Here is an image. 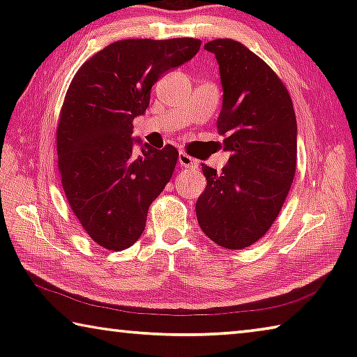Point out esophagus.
<instances>
[{"label":"esophagus","instance_id":"34e87169","mask_svg":"<svg viewBox=\"0 0 357 357\" xmlns=\"http://www.w3.org/2000/svg\"><path fill=\"white\" fill-rule=\"evenodd\" d=\"M178 162H179V165L183 167V168H197V167H198L197 160L193 159V157L187 155L185 153H179V155H178Z\"/></svg>","mask_w":357,"mask_h":357}]
</instances>
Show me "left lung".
Segmentation results:
<instances>
[{"instance_id": "1", "label": "left lung", "mask_w": 357, "mask_h": 357, "mask_svg": "<svg viewBox=\"0 0 357 357\" xmlns=\"http://www.w3.org/2000/svg\"><path fill=\"white\" fill-rule=\"evenodd\" d=\"M204 48L219 64L217 129L229 159L220 173L202 165L208 183L195 211L211 241L238 250L263 238L280 213L296 172L298 124L285 84L261 58L233 39Z\"/></svg>"}]
</instances>
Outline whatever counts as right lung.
Wrapping results in <instances>:
<instances>
[{
    "mask_svg": "<svg viewBox=\"0 0 357 357\" xmlns=\"http://www.w3.org/2000/svg\"><path fill=\"white\" fill-rule=\"evenodd\" d=\"M193 38L113 42L72 78L56 130L58 168L72 211L94 243L108 250L135 244L148 209L174 172L178 149L142 144L132 137L153 84L197 55Z\"/></svg>",
    "mask_w": 357,
    "mask_h": 357,
    "instance_id": "obj_1",
    "label": "right lung"
}]
</instances>
